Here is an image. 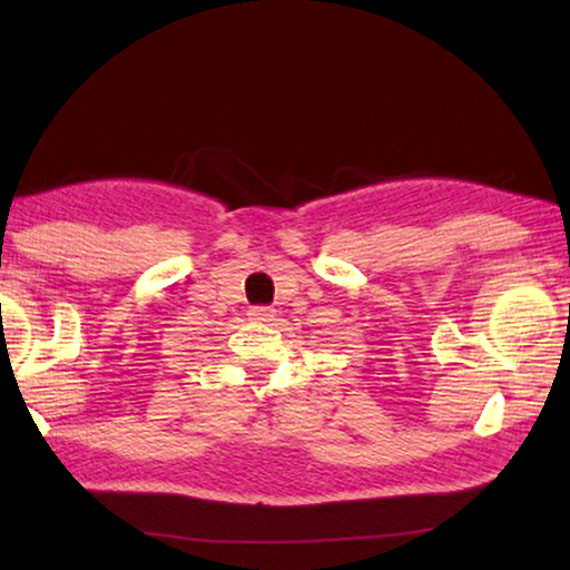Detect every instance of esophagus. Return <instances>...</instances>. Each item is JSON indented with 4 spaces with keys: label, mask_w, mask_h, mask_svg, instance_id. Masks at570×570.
<instances>
[{
    "label": "esophagus",
    "mask_w": 570,
    "mask_h": 570,
    "mask_svg": "<svg viewBox=\"0 0 570 570\" xmlns=\"http://www.w3.org/2000/svg\"><path fill=\"white\" fill-rule=\"evenodd\" d=\"M248 316L254 322H274V308H268V306H254L248 312Z\"/></svg>",
    "instance_id": "34e87169"
}]
</instances>
